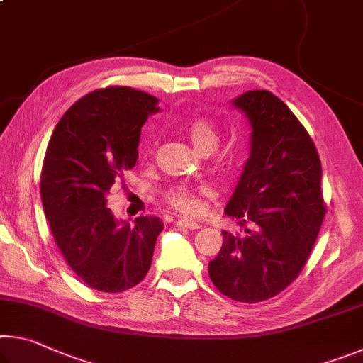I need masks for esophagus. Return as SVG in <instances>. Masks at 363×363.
I'll return each instance as SVG.
<instances>
[{"label":"esophagus","mask_w":363,"mask_h":363,"mask_svg":"<svg viewBox=\"0 0 363 363\" xmlns=\"http://www.w3.org/2000/svg\"><path fill=\"white\" fill-rule=\"evenodd\" d=\"M177 227H182V229L195 230V229H199L200 224H199V223H195V220H192V219L181 218V219H177Z\"/></svg>","instance_id":"obj_1"}]
</instances>
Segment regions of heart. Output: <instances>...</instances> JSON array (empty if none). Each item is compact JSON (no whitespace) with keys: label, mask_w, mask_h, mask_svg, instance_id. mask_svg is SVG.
Wrapping results in <instances>:
<instances>
[{"label":"heart","mask_w":363,"mask_h":363,"mask_svg":"<svg viewBox=\"0 0 363 363\" xmlns=\"http://www.w3.org/2000/svg\"><path fill=\"white\" fill-rule=\"evenodd\" d=\"M186 134L196 150L203 155L211 153L219 144V133L205 118H192L187 121ZM152 149V143L149 145ZM211 195V189L206 186H189L176 184L163 192V201L174 210L187 214H195L201 210V200Z\"/></svg>","instance_id":"heart-1"}]
</instances>
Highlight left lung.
<instances>
[{"label":"left lung","mask_w":363,"mask_h":363,"mask_svg":"<svg viewBox=\"0 0 363 363\" xmlns=\"http://www.w3.org/2000/svg\"><path fill=\"white\" fill-rule=\"evenodd\" d=\"M251 125L250 157L225 214L247 235L223 230L208 264L218 290L238 303L275 296L298 277L325 218L322 163L314 143L284 101L248 91L232 101Z\"/></svg>","instance_id":"8db88e82"}]
</instances>
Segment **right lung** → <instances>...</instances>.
<instances>
[{"mask_svg":"<svg viewBox=\"0 0 363 363\" xmlns=\"http://www.w3.org/2000/svg\"><path fill=\"white\" fill-rule=\"evenodd\" d=\"M158 99L128 86L83 96L48 144L40 192L57 248L86 285L104 293L136 286L149 272L160 218H113L110 189L138 162L140 128Z\"/></svg>","mask_w":363,"mask_h":363,"instance_id":"add662e5","label":"right lung"}]
</instances>
